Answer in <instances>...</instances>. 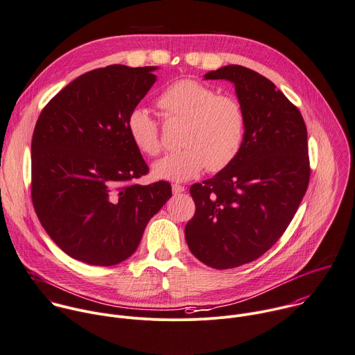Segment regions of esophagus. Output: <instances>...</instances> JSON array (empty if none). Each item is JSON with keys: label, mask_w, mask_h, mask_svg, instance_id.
<instances>
[{"label": "esophagus", "mask_w": 355, "mask_h": 355, "mask_svg": "<svg viewBox=\"0 0 355 355\" xmlns=\"http://www.w3.org/2000/svg\"><path fill=\"white\" fill-rule=\"evenodd\" d=\"M173 192L174 193H181V192H184L185 191V187L184 185H180V184H173Z\"/></svg>", "instance_id": "1"}]
</instances>
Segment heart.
<instances>
[{
	"label": "heart",
	"mask_w": 355,
	"mask_h": 355,
	"mask_svg": "<svg viewBox=\"0 0 355 355\" xmlns=\"http://www.w3.org/2000/svg\"><path fill=\"white\" fill-rule=\"evenodd\" d=\"M157 105L166 120L182 121L178 134L182 148L153 164L156 178L188 181L205 168L209 173H220L243 152L247 115L237 98L218 94L216 89L199 80L181 79L160 93ZM127 131L141 153H160V127L146 108L135 107L130 111Z\"/></svg>",
	"instance_id": "obj_1"
}]
</instances>
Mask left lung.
<instances>
[{
	"label": "left lung",
	"mask_w": 355,
	"mask_h": 355,
	"mask_svg": "<svg viewBox=\"0 0 355 355\" xmlns=\"http://www.w3.org/2000/svg\"><path fill=\"white\" fill-rule=\"evenodd\" d=\"M205 78L235 85L247 137L230 167L191 187L196 210L185 239L205 265L232 269L261 258L291 223L311 177L308 134L297 105L263 75L227 65Z\"/></svg>",
	"instance_id": "1"
}]
</instances>
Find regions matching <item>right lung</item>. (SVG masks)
<instances>
[{
    "mask_svg": "<svg viewBox=\"0 0 355 355\" xmlns=\"http://www.w3.org/2000/svg\"><path fill=\"white\" fill-rule=\"evenodd\" d=\"M156 67L108 65L60 90L42 110L32 138V202L50 239L94 266L128 259L171 185H139L149 173L127 131Z\"/></svg>",
    "mask_w": 355,
    "mask_h": 355,
    "instance_id": "obj_1",
    "label": "right lung"
}]
</instances>
